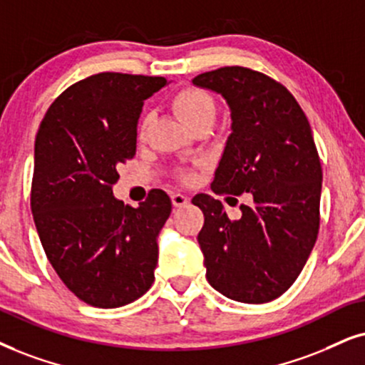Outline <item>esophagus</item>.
I'll return each mask as SVG.
<instances>
[{"instance_id":"1","label":"esophagus","mask_w":365,"mask_h":365,"mask_svg":"<svg viewBox=\"0 0 365 365\" xmlns=\"http://www.w3.org/2000/svg\"><path fill=\"white\" fill-rule=\"evenodd\" d=\"M172 202L175 207H185V205H188V202H190V198H188L187 195H183V193H173Z\"/></svg>"}]
</instances>
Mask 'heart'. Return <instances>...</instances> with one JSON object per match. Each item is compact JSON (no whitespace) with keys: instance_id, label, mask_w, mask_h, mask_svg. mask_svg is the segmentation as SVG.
<instances>
[{"instance_id":"1","label":"heart","mask_w":365,"mask_h":365,"mask_svg":"<svg viewBox=\"0 0 365 365\" xmlns=\"http://www.w3.org/2000/svg\"><path fill=\"white\" fill-rule=\"evenodd\" d=\"M173 108L188 128L215 118V103L212 96L197 87H185L180 91L173 98Z\"/></svg>"}]
</instances>
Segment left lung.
I'll return each instance as SVG.
<instances>
[{"label":"left lung","mask_w":365,"mask_h":365,"mask_svg":"<svg viewBox=\"0 0 365 365\" xmlns=\"http://www.w3.org/2000/svg\"><path fill=\"white\" fill-rule=\"evenodd\" d=\"M192 84L222 96L230 110L212 190L252 197L237 220L210 195L193 197L205 219L197 241L207 279L236 302H271L302 273L320 225L322 165L310 123L284 86L251 68H217Z\"/></svg>","instance_id":"1"}]
</instances>
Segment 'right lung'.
<instances>
[{"instance_id": "add662e5", "label": "right lung", "mask_w": 365, "mask_h": 365, "mask_svg": "<svg viewBox=\"0 0 365 365\" xmlns=\"http://www.w3.org/2000/svg\"><path fill=\"white\" fill-rule=\"evenodd\" d=\"M167 84L165 77L96 73L63 91L36 133V232L58 278L92 307L128 305L155 279L172 200L151 190L135 209L113 195V185L119 165L136 155L143 103Z\"/></svg>"}]
</instances>
